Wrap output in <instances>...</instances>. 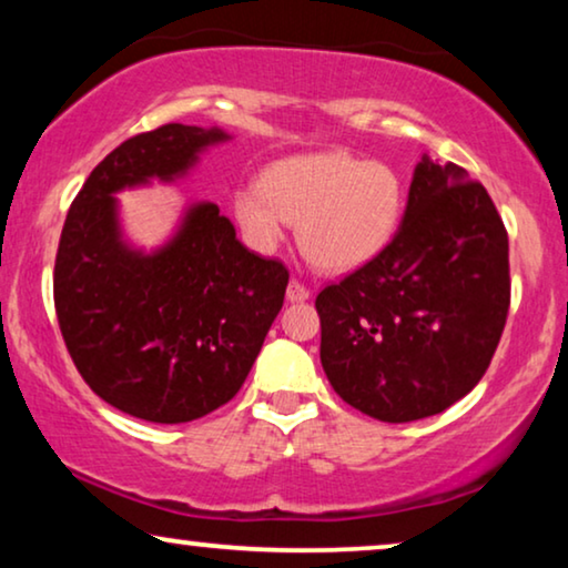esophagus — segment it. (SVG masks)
Wrapping results in <instances>:
<instances>
[{"instance_id": "34e87169", "label": "esophagus", "mask_w": 568, "mask_h": 568, "mask_svg": "<svg viewBox=\"0 0 568 568\" xmlns=\"http://www.w3.org/2000/svg\"><path fill=\"white\" fill-rule=\"evenodd\" d=\"M310 300V290L297 278H292L290 286H286V302H305Z\"/></svg>"}]
</instances>
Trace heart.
<instances>
[{"label": "heart", "instance_id": "b5f03b06", "mask_svg": "<svg viewBox=\"0 0 568 568\" xmlns=\"http://www.w3.org/2000/svg\"><path fill=\"white\" fill-rule=\"evenodd\" d=\"M403 209V183L385 162L331 150L284 158L261 183L232 193V216L253 251L274 253L297 222L307 258L323 271H354L385 251Z\"/></svg>", "mask_w": 568, "mask_h": 568}]
</instances>
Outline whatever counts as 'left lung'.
I'll list each match as a JSON object with an SVG mask.
<instances>
[{"instance_id": "8db88e82", "label": "left lung", "mask_w": 568, "mask_h": 568, "mask_svg": "<svg viewBox=\"0 0 568 568\" xmlns=\"http://www.w3.org/2000/svg\"><path fill=\"white\" fill-rule=\"evenodd\" d=\"M321 364L348 406L408 424L465 398L499 346L509 240L491 196L422 154L390 245L315 300Z\"/></svg>"}]
</instances>
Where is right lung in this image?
I'll list each match as a JSON object with an SVG mask.
<instances>
[{"mask_svg": "<svg viewBox=\"0 0 568 568\" xmlns=\"http://www.w3.org/2000/svg\"><path fill=\"white\" fill-rule=\"evenodd\" d=\"M230 139L183 123L126 139L92 170L61 230V336L84 383L144 422L185 424L235 398L284 305L290 271L247 251L214 201L185 204L150 251L123 227L119 193L185 181Z\"/></svg>", "mask_w": 568, "mask_h": 568, "instance_id": "obj_1", "label": "right lung"}]
</instances>
